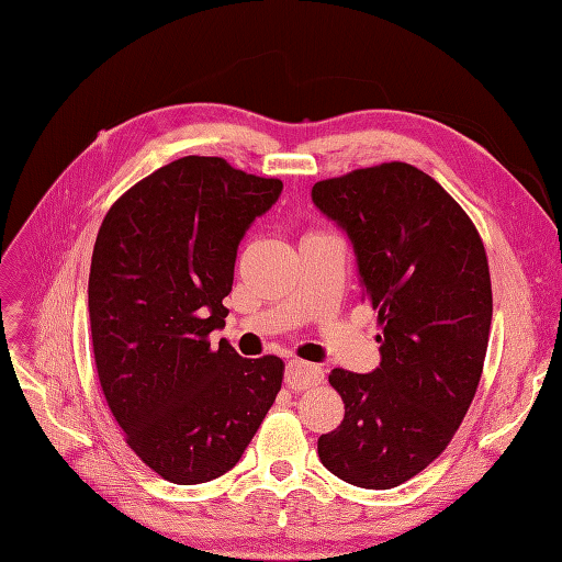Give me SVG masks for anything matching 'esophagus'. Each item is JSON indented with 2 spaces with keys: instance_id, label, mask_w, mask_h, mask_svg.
Returning <instances> with one entry per match:
<instances>
[{
  "instance_id": "esophagus-1",
  "label": "esophagus",
  "mask_w": 562,
  "mask_h": 562,
  "mask_svg": "<svg viewBox=\"0 0 562 562\" xmlns=\"http://www.w3.org/2000/svg\"><path fill=\"white\" fill-rule=\"evenodd\" d=\"M323 378H326L323 368L307 363V361L295 359V361H288V366H285V384L291 389H297V391L321 384Z\"/></svg>"
}]
</instances>
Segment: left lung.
I'll return each instance as SVG.
<instances>
[{
    "label": "left lung",
    "mask_w": 562,
    "mask_h": 562,
    "mask_svg": "<svg viewBox=\"0 0 562 562\" xmlns=\"http://www.w3.org/2000/svg\"><path fill=\"white\" fill-rule=\"evenodd\" d=\"M312 201L351 241L382 326L375 370L330 372L345 419L318 438V457L337 479L389 490L448 448L475 396L492 323L485 248L459 203L411 164L321 180Z\"/></svg>",
    "instance_id": "8db88e82"
}]
</instances>
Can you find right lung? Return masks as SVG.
Segmentation results:
<instances>
[{
	"label": "right lung",
	"instance_id": "add662e5",
	"mask_svg": "<svg viewBox=\"0 0 562 562\" xmlns=\"http://www.w3.org/2000/svg\"><path fill=\"white\" fill-rule=\"evenodd\" d=\"M283 182L220 157H182L100 225L89 316L100 386L126 443L161 479L196 485L239 462L274 403L283 361L244 359L225 328L236 250Z\"/></svg>",
	"mask_w": 562,
	"mask_h": 562
}]
</instances>
